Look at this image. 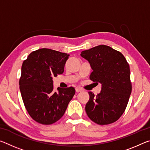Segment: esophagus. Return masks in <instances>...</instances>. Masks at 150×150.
<instances>
[{
  "label": "esophagus",
  "instance_id": "34e87169",
  "mask_svg": "<svg viewBox=\"0 0 150 150\" xmlns=\"http://www.w3.org/2000/svg\"><path fill=\"white\" fill-rule=\"evenodd\" d=\"M75 91H76V92H81V91H83L82 88H79V87L75 88Z\"/></svg>",
  "mask_w": 150,
  "mask_h": 150
}]
</instances>
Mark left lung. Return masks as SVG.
I'll return each mask as SVG.
<instances>
[{"mask_svg":"<svg viewBox=\"0 0 150 150\" xmlns=\"http://www.w3.org/2000/svg\"><path fill=\"white\" fill-rule=\"evenodd\" d=\"M90 63V79L101 83L99 94L88 92L85 110L91 120L106 125L118 120L128 105L132 92L130 66L120 52L105 45L83 51L81 54Z\"/></svg>","mask_w":150,"mask_h":150,"instance_id":"left-lung-1","label":"left lung"}]
</instances>
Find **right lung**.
I'll return each mask as SVG.
<instances>
[{"label": "right lung", "instance_id": "1", "mask_svg": "<svg viewBox=\"0 0 150 150\" xmlns=\"http://www.w3.org/2000/svg\"><path fill=\"white\" fill-rule=\"evenodd\" d=\"M69 55L42 48L32 52L22 63L20 91L25 108L37 122L49 125L59 120L75 95L73 87L53 91L52 77L63 73Z\"/></svg>", "mask_w": 150, "mask_h": 150}]
</instances>
